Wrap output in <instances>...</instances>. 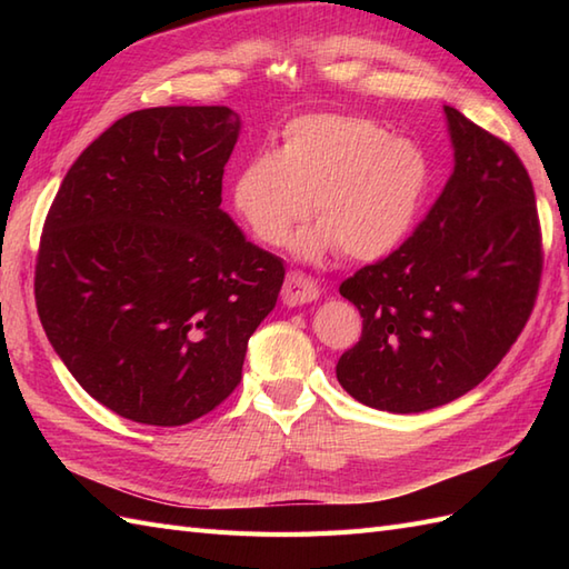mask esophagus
<instances>
[{
	"label": "esophagus",
	"instance_id": "esophagus-1",
	"mask_svg": "<svg viewBox=\"0 0 569 569\" xmlns=\"http://www.w3.org/2000/svg\"><path fill=\"white\" fill-rule=\"evenodd\" d=\"M318 296H320V288L316 281H312V278H308L306 273H298V271H288L283 291H281V298L286 306L312 303V300H318Z\"/></svg>",
	"mask_w": 569,
	"mask_h": 569
}]
</instances>
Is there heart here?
<instances>
[{"mask_svg": "<svg viewBox=\"0 0 569 569\" xmlns=\"http://www.w3.org/2000/svg\"><path fill=\"white\" fill-rule=\"evenodd\" d=\"M432 183V163L413 139L367 117L310 114L283 131L281 149L241 168L232 198L251 237L283 247L293 229L318 222L298 251L371 261L396 249L416 224Z\"/></svg>", "mask_w": 569, "mask_h": 569, "instance_id": "obj_1", "label": "heart"}]
</instances>
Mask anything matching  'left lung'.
Wrapping results in <instances>:
<instances>
[{
  "instance_id": "1",
  "label": "left lung",
  "mask_w": 569,
  "mask_h": 569,
  "mask_svg": "<svg viewBox=\"0 0 569 569\" xmlns=\"http://www.w3.org/2000/svg\"><path fill=\"white\" fill-rule=\"evenodd\" d=\"M455 168L401 247L345 278L359 342L337 361L357 401L422 413L485 381L533 312L542 232L530 176L491 131L445 107Z\"/></svg>"
}]
</instances>
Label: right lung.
<instances>
[{"mask_svg": "<svg viewBox=\"0 0 569 569\" xmlns=\"http://www.w3.org/2000/svg\"><path fill=\"white\" fill-rule=\"evenodd\" d=\"M239 117L151 107L70 166L36 253L33 296L68 371L117 416L176 428L229 398L283 261L222 212Z\"/></svg>", "mask_w": 569, "mask_h": 569, "instance_id": "1", "label": "right lung"}]
</instances>
